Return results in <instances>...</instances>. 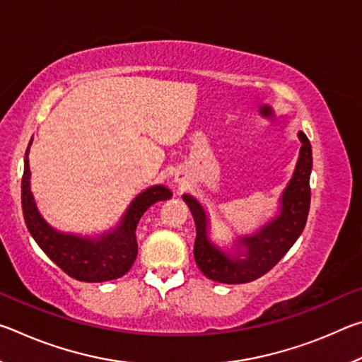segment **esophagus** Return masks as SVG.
Wrapping results in <instances>:
<instances>
[{"mask_svg":"<svg viewBox=\"0 0 362 362\" xmlns=\"http://www.w3.org/2000/svg\"><path fill=\"white\" fill-rule=\"evenodd\" d=\"M174 180H175L177 185H180V187L185 185V183H187V173H185V170H177L175 175H174Z\"/></svg>","mask_w":362,"mask_h":362,"instance_id":"1","label":"esophagus"}]
</instances>
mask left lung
Here are the masks:
<instances>
[{
  "label": "left lung",
  "mask_w": 362,
  "mask_h": 362,
  "mask_svg": "<svg viewBox=\"0 0 362 362\" xmlns=\"http://www.w3.org/2000/svg\"><path fill=\"white\" fill-rule=\"evenodd\" d=\"M302 142L293 174L281 193L276 216L252 235L238 236L230 249L220 247L211 238V220L204 206L193 194L182 196L196 225L194 260L204 276L223 284L250 283L269 272L298 240L310 211V174L313 168L311 145L300 131Z\"/></svg>",
  "instance_id": "obj_1"
}]
</instances>
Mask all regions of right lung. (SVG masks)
Returning a JSON list of instances; mask_svg holds the SVG:
<instances>
[{
    "mask_svg": "<svg viewBox=\"0 0 362 362\" xmlns=\"http://www.w3.org/2000/svg\"><path fill=\"white\" fill-rule=\"evenodd\" d=\"M33 140V139H32ZM28 148L23 159L22 209L25 225L36 244L69 276L84 283H103L129 272L137 257V223L144 212L158 201L173 198L166 185H151L140 192L127 206L119 222L100 235L65 233L47 222L36 206L30 188Z\"/></svg>",
    "mask_w": 362,
    "mask_h": 362,
    "instance_id": "right-lung-1",
    "label": "right lung"
}]
</instances>
